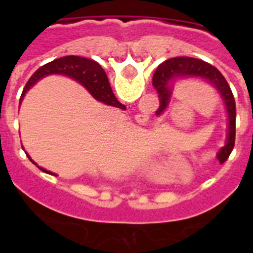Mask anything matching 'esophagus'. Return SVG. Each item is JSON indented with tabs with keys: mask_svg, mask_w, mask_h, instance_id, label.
Segmentation results:
<instances>
[{
	"mask_svg": "<svg viewBox=\"0 0 253 253\" xmlns=\"http://www.w3.org/2000/svg\"><path fill=\"white\" fill-rule=\"evenodd\" d=\"M137 119L139 123H147L148 122V115H137Z\"/></svg>",
	"mask_w": 253,
	"mask_h": 253,
	"instance_id": "esophagus-1",
	"label": "esophagus"
}]
</instances>
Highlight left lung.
Wrapping results in <instances>:
<instances>
[{"label": "left lung", "mask_w": 253, "mask_h": 253, "mask_svg": "<svg viewBox=\"0 0 253 253\" xmlns=\"http://www.w3.org/2000/svg\"><path fill=\"white\" fill-rule=\"evenodd\" d=\"M182 78L204 80L211 84L222 97L228 116L227 140L224 146L216 153V158L220 163H224L229 157L236 140V101L231 87L215 67L204 60L190 57H176L161 63L153 75V84L160 97V107L156 111V115L160 116L166 111L171 101L175 82Z\"/></svg>", "instance_id": "8db88e82"}]
</instances>
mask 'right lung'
<instances>
[{
    "label": "right lung",
    "instance_id": "obj_1",
    "mask_svg": "<svg viewBox=\"0 0 253 253\" xmlns=\"http://www.w3.org/2000/svg\"><path fill=\"white\" fill-rule=\"evenodd\" d=\"M50 75H63L72 78L78 84H81L97 101H101L105 105H110V106L119 107L122 110H125V105L120 104L113 93L106 73L101 68V66L95 60L87 59V58L84 57H77V55H67V57L58 58V59H54L53 62H49V63L44 64L43 67H40L37 72L31 76L30 80L26 84L25 88L22 91L20 102L22 101V97L25 96V93L28 92L30 87L34 86L39 80ZM26 156H28L31 162L37 165L34 161L31 160L28 153H26ZM39 169L42 171L46 172V173L55 175L53 172L46 171L45 169H42V167H39Z\"/></svg>",
    "mask_w": 253,
    "mask_h": 253
}]
</instances>
